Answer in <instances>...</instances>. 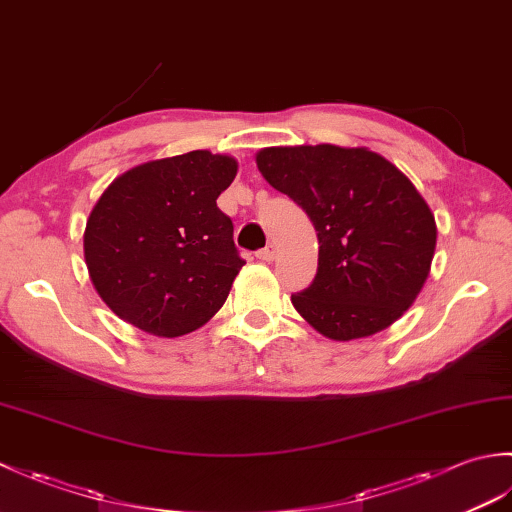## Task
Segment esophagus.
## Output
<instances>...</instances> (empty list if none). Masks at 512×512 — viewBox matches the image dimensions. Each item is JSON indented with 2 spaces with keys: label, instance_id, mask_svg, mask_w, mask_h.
<instances>
[{
  "label": "esophagus",
  "instance_id": "esophagus-1",
  "mask_svg": "<svg viewBox=\"0 0 512 512\" xmlns=\"http://www.w3.org/2000/svg\"><path fill=\"white\" fill-rule=\"evenodd\" d=\"M275 255H277V248H275V244H268L266 248L257 250V257L262 259V262H273Z\"/></svg>",
  "mask_w": 512,
  "mask_h": 512
}]
</instances>
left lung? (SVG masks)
Instances as JSON below:
<instances>
[{
    "instance_id": "left-lung-1",
    "label": "left lung",
    "mask_w": 512,
    "mask_h": 512,
    "mask_svg": "<svg viewBox=\"0 0 512 512\" xmlns=\"http://www.w3.org/2000/svg\"><path fill=\"white\" fill-rule=\"evenodd\" d=\"M257 167L308 213L319 237L312 284L292 306L334 341L400 319L429 277L436 220L405 173L365 147H268Z\"/></svg>"
}]
</instances>
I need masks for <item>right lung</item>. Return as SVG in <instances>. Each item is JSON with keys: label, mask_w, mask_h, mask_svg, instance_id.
<instances>
[{"label": "right lung", "mask_w": 512, "mask_h": 512, "mask_svg": "<svg viewBox=\"0 0 512 512\" xmlns=\"http://www.w3.org/2000/svg\"><path fill=\"white\" fill-rule=\"evenodd\" d=\"M237 162L189 151L116 178L83 235L85 264L101 299L123 321L156 336L198 330L224 306L246 262L217 195Z\"/></svg>", "instance_id": "add662e5"}]
</instances>
